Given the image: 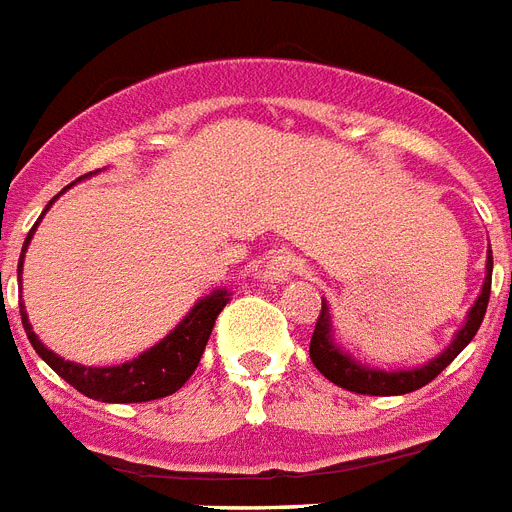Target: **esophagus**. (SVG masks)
<instances>
[{
  "mask_svg": "<svg viewBox=\"0 0 512 512\" xmlns=\"http://www.w3.org/2000/svg\"><path fill=\"white\" fill-rule=\"evenodd\" d=\"M296 272V256L290 251H275V256H269L264 277L269 282H288Z\"/></svg>",
  "mask_w": 512,
  "mask_h": 512,
  "instance_id": "34e87169",
  "label": "esophagus"
}]
</instances>
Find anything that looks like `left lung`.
<instances>
[{"mask_svg": "<svg viewBox=\"0 0 512 512\" xmlns=\"http://www.w3.org/2000/svg\"><path fill=\"white\" fill-rule=\"evenodd\" d=\"M489 293H492V251H486V275L481 293L473 301V306L465 314L463 327L457 330L455 338L449 341L444 351H439L436 357L423 362L418 367H404V370H380V367H370L365 362H359L343 349L341 343L335 341L333 317H330V304L322 298V312L317 327L312 333V346H309V357H312L314 367L325 375L330 383L354 391V394H370V396H402L410 391H418L425 383H431L460 351L473 341V335L478 333V327L484 322L486 304H489Z\"/></svg>", "mask_w": 512, "mask_h": 512, "instance_id": "8db88e82", "label": "left lung"}]
</instances>
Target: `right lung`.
<instances>
[{"mask_svg": "<svg viewBox=\"0 0 512 512\" xmlns=\"http://www.w3.org/2000/svg\"><path fill=\"white\" fill-rule=\"evenodd\" d=\"M97 174V171H94ZM92 177V174H87ZM87 177H79L76 182ZM76 182H71L68 187H73ZM65 187V190H68ZM63 190V192H65ZM60 192V195H63ZM60 195L49 200L47 208L42 211V216L47 214L49 206L55 203ZM39 216V222H42ZM39 222L31 227L26 243H23V251H20L18 261V275H23V259H26L28 243L34 237ZM230 304V290L216 288L214 293H208L192 306L190 312L185 314V320H179V325L171 330L166 338L150 346L147 351H142L140 357L129 359V362H121V365L110 367H89L79 365V362H68L60 354H55L52 349H47L39 335L34 333V327L28 322L26 306L20 304V320H23V330H26L28 341L36 349V354L47 362L52 370L71 383L76 391H81L84 396L94 399V402H108V404H132V402H153V399H163V396L174 394L179 388L185 386L190 375L198 367L200 357H203V349H206L208 335L214 330V322L219 317L224 306Z\"/></svg>", "mask_w": 512, "mask_h": 512, "instance_id": "1", "label": "right lung"}]
</instances>
